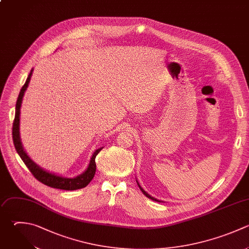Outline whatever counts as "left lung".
<instances>
[{
    "label": "left lung",
    "mask_w": 249,
    "mask_h": 249,
    "mask_svg": "<svg viewBox=\"0 0 249 249\" xmlns=\"http://www.w3.org/2000/svg\"><path fill=\"white\" fill-rule=\"evenodd\" d=\"M136 182H137V185H138V186H139V188H140V190H141V192H142V193H143V194H144V195H145V196H147V197H149V198H151V199H152V200H155V201H160V202H163V201H161V200H160V199H157V198H156V197H154V196H150V195H149V194H148V193H147V192H146V191H145V190H144V189H143V188H142V187H141V186H140V184H139V183H138V181H137V180H136Z\"/></svg>",
    "instance_id": "obj_1"
}]
</instances>
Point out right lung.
<instances>
[{
	"label": "right lung",
	"mask_w": 249,
	"mask_h": 249,
	"mask_svg": "<svg viewBox=\"0 0 249 249\" xmlns=\"http://www.w3.org/2000/svg\"><path fill=\"white\" fill-rule=\"evenodd\" d=\"M33 74V69L30 71L28 78L22 87L18 101L16 105V117L14 121V125H13V139H14V144L16 147V150L23 162L26 164V166L29 168L31 173L34 175V177L42 182L43 184L50 186L52 188L55 189H61V190H66V191H74L78 189L85 188L86 186L89 185V183L92 180L95 174L96 170V163H95V158L97 154L103 149V147L95 150L90 158L89 166L87 169L79 174L78 176L75 177H64L62 175H57L55 173L50 172L43 167H41L39 164H37L26 153V151L23 148L21 138H20V132H19V124H20V108L22 104V99L24 96V93L28 88V85L31 80V76Z\"/></svg>",
	"instance_id": "obj_1"
}]
</instances>
